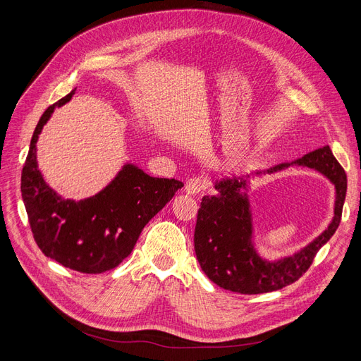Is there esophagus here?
<instances>
[{"label":"esophagus","instance_id":"obj_1","mask_svg":"<svg viewBox=\"0 0 361 361\" xmlns=\"http://www.w3.org/2000/svg\"><path fill=\"white\" fill-rule=\"evenodd\" d=\"M205 182L201 178H191L185 185V191L191 195H197L204 191Z\"/></svg>","mask_w":361,"mask_h":361}]
</instances>
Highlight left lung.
<instances>
[{"mask_svg":"<svg viewBox=\"0 0 361 361\" xmlns=\"http://www.w3.org/2000/svg\"><path fill=\"white\" fill-rule=\"evenodd\" d=\"M290 164L314 169L335 185V216L331 225L313 243L294 255L278 262L263 260L251 243L252 220L248 197L244 191L248 188L250 175L216 180L217 194L213 197L205 195L201 200L194 248L202 271L220 288L251 295L271 293L294 283L312 266L317 251L338 229L347 194V175L334 157L331 148L326 145L293 163L257 171L255 175L273 173Z\"/></svg>","mask_w":361,"mask_h":361,"instance_id":"left-lung-1","label":"left lung"}]
</instances>
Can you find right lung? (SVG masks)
I'll use <instances>...</instances> for the list:
<instances>
[{
  "label": "right lung",
  "mask_w": 361,
  "mask_h": 361,
  "mask_svg": "<svg viewBox=\"0 0 361 361\" xmlns=\"http://www.w3.org/2000/svg\"><path fill=\"white\" fill-rule=\"evenodd\" d=\"M75 91L41 116L32 135L22 170V198L30 231L41 251L64 267L80 273L114 269L132 252L147 223L183 186L180 180L151 178L126 164L97 195L73 201L59 197L45 183L37 164L38 136L56 107L71 101Z\"/></svg>",
  "instance_id": "add662e5"
}]
</instances>
